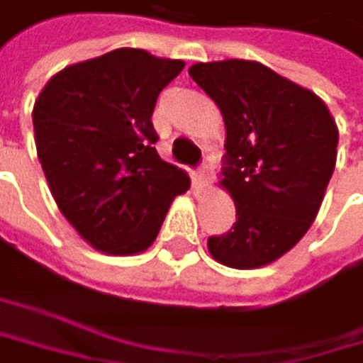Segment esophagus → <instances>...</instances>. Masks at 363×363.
Wrapping results in <instances>:
<instances>
[{
    "mask_svg": "<svg viewBox=\"0 0 363 363\" xmlns=\"http://www.w3.org/2000/svg\"><path fill=\"white\" fill-rule=\"evenodd\" d=\"M211 183H213V163L211 159H204L200 169L194 176V185L198 189H206V187H211Z\"/></svg>",
    "mask_w": 363,
    "mask_h": 363,
    "instance_id": "34e87169",
    "label": "esophagus"
}]
</instances>
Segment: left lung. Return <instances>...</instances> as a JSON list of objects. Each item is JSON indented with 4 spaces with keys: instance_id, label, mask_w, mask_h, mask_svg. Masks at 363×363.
<instances>
[{
    "instance_id": "8db88e82",
    "label": "left lung",
    "mask_w": 363,
    "mask_h": 363,
    "mask_svg": "<svg viewBox=\"0 0 363 363\" xmlns=\"http://www.w3.org/2000/svg\"><path fill=\"white\" fill-rule=\"evenodd\" d=\"M189 76L224 117L220 185L237 216L228 233L208 237V252L237 270L268 266L318 216L335 169V119L315 93L255 60L196 62Z\"/></svg>"
}]
</instances>
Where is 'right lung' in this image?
<instances>
[{
	"label": "right lung",
	"instance_id": "right-lung-1",
	"mask_svg": "<svg viewBox=\"0 0 363 363\" xmlns=\"http://www.w3.org/2000/svg\"><path fill=\"white\" fill-rule=\"evenodd\" d=\"M183 60L121 48L58 72L34 102L36 155L50 191L82 240L137 255L157 240L189 176L165 163L152 113Z\"/></svg>",
	"mask_w": 363,
	"mask_h": 363
}]
</instances>
